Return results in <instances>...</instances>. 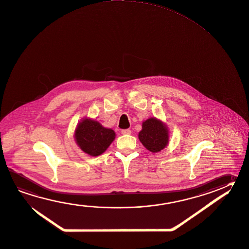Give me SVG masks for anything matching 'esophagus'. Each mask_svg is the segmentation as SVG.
I'll use <instances>...</instances> for the list:
<instances>
[{"label": "esophagus", "instance_id": "1", "mask_svg": "<svg viewBox=\"0 0 249 249\" xmlns=\"http://www.w3.org/2000/svg\"><path fill=\"white\" fill-rule=\"evenodd\" d=\"M122 134L123 135H130L131 130L130 129H123L122 130Z\"/></svg>", "mask_w": 249, "mask_h": 249}]
</instances>
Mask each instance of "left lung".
<instances>
[{"mask_svg":"<svg viewBox=\"0 0 249 249\" xmlns=\"http://www.w3.org/2000/svg\"><path fill=\"white\" fill-rule=\"evenodd\" d=\"M138 137L150 152H159L169 142V130L164 123L153 117L142 123V129L140 131Z\"/></svg>","mask_w":249,"mask_h":249,"instance_id":"left-lung-1","label":"left lung"}]
</instances>
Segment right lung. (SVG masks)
<instances>
[{"label":"right lung","mask_w":249,"mask_h":249,"mask_svg":"<svg viewBox=\"0 0 249 249\" xmlns=\"http://www.w3.org/2000/svg\"><path fill=\"white\" fill-rule=\"evenodd\" d=\"M75 141L89 156L98 157L105 152L115 138V133L91 119H84L75 129Z\"/></svg>","instance_id":"obj_1"}]
</instances>
